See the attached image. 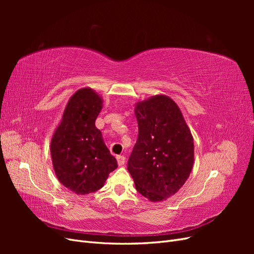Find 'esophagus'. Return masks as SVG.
Returning <instances> with one entry per match:
<instances>
[{
	"label": "esophagus",
	"instance_id": "1",
	"mask_svg": "<svg viewBox=\"0 0 254 254\" xmlns=\"http://www.w3.org/2000/svg\"><path fill=\"white\" fill-rule=\"evenodd\" d=\"M117 161H118L119 166H123V165L126 163V158L124 156H118L117 157Z\"/></svg>",
	"mask_w": 254,
	"mask_h": 254
}]
</instances>
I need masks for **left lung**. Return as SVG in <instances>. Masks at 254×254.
I'll use <instances>...</instances> for the list:
<instances>
[{
    "label": "left lung",
    "mask_w": 254,
    "mask_h": 254,
    "mask_svg": "<svg viewBox=\"0 0 254 254\" xmlns=\"http://www.w3.org/2000/svg\"><path fill=\"white\" fill-rule=\"evenodd\" d=\"M139 135L128 160L136 190L149 201H164L188 180L194 165V139L183 114L164 94L137 102Z\"/></svg>",
    "instance_id": "obj_1"
}]
</instances>
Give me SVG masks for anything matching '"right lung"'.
Segmentation results:
<instances>
[{
    "mask_svg": "<svg viewBox=\"0 0 254 254\" xmlns=\"http://www.w3.org/2000/svg\"><path fill=\"white\" fill-rule=\"evenodd\" d=\"M103 103V97L93 89L77 90L68 99L52 135L51 156L57 179L77 195L102 189L118 167L95 126Z\"/></svg>",
    "mask_w": 254,
    "mask_h": 254,
    "instance_id": "right-lung-1",
    "label": "right lung"
}]
</instances>
